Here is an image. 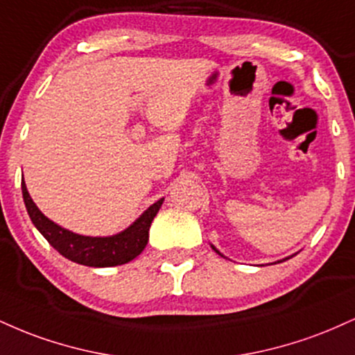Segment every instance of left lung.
Segmentation results:
<instances>
[{"instance_id": "left-lung-1", "label": "left lung", "mask_w": 355, "mask_h": 355, "mask_svg": "<svg viewBox=\"0 0 355 355\" xmlns=\"http://www.w3.org/2000/svg\"><path fill=\"white\" fill-rule=\"evenodd\" d=\"M211 248H214V250H215V252H217V254H218V255H220V257H225V255H223V254H220V252H218V250H217V248H215V247H214V245H211ZM294 255H295V254H294ZM294 255H291V257H285V259H282V260H279V262H275V263H280V262H285V260H288V259H292V257H294Z\"/></svg>"}]
</instances>
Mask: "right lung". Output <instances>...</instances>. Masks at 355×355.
Instances as JSON below:
<instances>
[{
  "instance_id": "right-lung-1",
  "label": "right lung",
  "mask_w": 355,
  "mask_h": 355,
  "mask_svg": "<svg viewBox=\"0 0 355 355\" xmlns=\"http://www.w3.org/2000/svg\"><path fill=\"white\" fill-rule=\"evenodd\" d=\"M21 190L28 215L40 234L61 255L67 257L71 262L87 267L123 266L140 255L148 242L150 225L164 203V198L155 202L128 229L120 234L110 235V237H88V235H80L63 229L42 214V210L36 207L33 198L28 193L24 178L21 180Z\"/></svg>"
}]
</instances>
